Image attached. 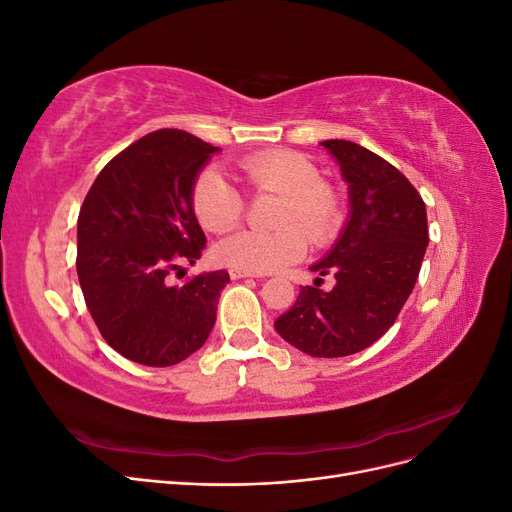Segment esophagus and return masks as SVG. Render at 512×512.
I'll return each mask as SVG.
<instances>
[{
    "instance_id": "34e87169",
    "label": "esophagus",
    "mask_w": 512,
    "mask_h": 512,
    "mask_svg": "<svg viewBox=\"0 0 512 512\" xmlns=\"http://www.w3.org/2000/svg\"><path fill=\"white\" fill-rule=\"evenodd\" d=\"M232 280H243V277H254V273H247V271H241V269H230L228 271Z\"/></svg>"
}]
</instances>
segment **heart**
Returning a JSON list of instances; mask_svg holds the SVG:
<instances>
[{"label": "heart", "mask_w": 512, "mask_h": 512, "mask_svg": "<svg viewBox=\"0 0 512 512\" xmlns=\"http://www.w3.org/2000/svg\"><path fill=\"white\" fill-rule=\"evenodd\" d=\"M239 175L258 194L282 196L271 235L239 230L213 247V258L224 267L247 273H271L297 262L307 252V237L327 245L342 226V203L329 183L320 181L314 162L292 151L254 153L239 162ZM192 209L209 232H226L243 215V198L218 168H205L194 181ZM308 235L305 236L304 232Z\"/></svg>", "instance_id": "obj_1"}]
</instances>
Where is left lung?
<instances>
[{"label": "left lung", "mask_w": 512, "mask_h": 512, "mask_svg": "<svg viewBox=\"0 0 512 512\" xmlns=\"http://www.w3.org/2000/svg\"><path fill=\"white\" fill-rule=\"evenodd\" d=\"M348 183V220L331 250L314 262L316 286L301 292L275 331L318 359L361 352L393 327L408 301L429 243L421 194L399 170L350 141H324ZM336 286L320 291L321 275Z\"/></svg>", "instance_id": "8db88e82"}]
</instances>
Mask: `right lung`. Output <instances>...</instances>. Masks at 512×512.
I'll use <instances>...</instances> for the list:
<instances>
[{
  "label": "right lung",
  "mask_w": 512,
  "mask_h": 512,
  "mask_svg": "<svg viewBox=\"0 0 512 512\" xmlns=\"http://www.w3.org/2000/svg\"><path fill=\"white\" fill-rule=\"evenodd\" d=\"M213 147L183 130H158L108 162L79 213L76 273L106 344L126 359L168 367L188 359L215 324L226 271L173 286L168 275L200 258L205 232L192 188Z\"/></svg>",
  "instance_id": "right-lung-1"
}]
</instances>
